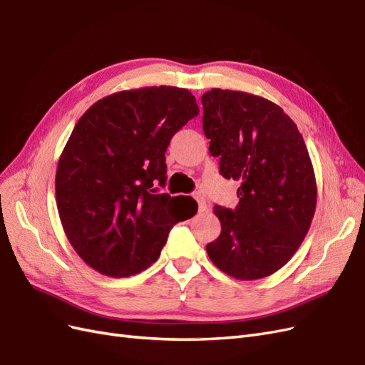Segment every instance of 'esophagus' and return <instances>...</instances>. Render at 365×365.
I'll return each instance as SVG.
<instances>
[{
	"label": "esophagus",
	"instance_id": "34e87169",
	"mask_svg": "<svg viewBox=\"0 0 365 365\" xmlns=\"http://www.w3.org/2000/svg\"><path fill=\"white\" fill-rule=\"evenodd\" d=\"M195 200L197 201V207H200V213H202V212H205L207 210V202H205V197H204V195L202 193H195Z\"/></svg>",
	"mask_w": 365,
	"mask_h": 365
}]
</instances>
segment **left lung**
<instances>
[{
    "label": "left lung",
    "instance_id": "1",
    "mask_svg": "<svg viewBox=\"0 0 365 365\" xmlns=\"http://www.w3.org/2000/svg\"><path fill=\"white\" fill-rule=\"evenodd\" d=\"M202 129L219 172L240 182L235 210L215 205L220 235L207 245L216 267L257 280L289 262L317 207V181L304 140L267 98L213 88L201 97Z\"/></svg>",
    "mask_w": 365,
    "mask_h": 365
}]
</instances>
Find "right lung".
<instances>
[{
    "mask_svg": "<svg viewBox=\"0 0 365 365\" xmlns=\"http://www.w3.org/2000/svg\"><path fill=\"white\" fill-rule=\"evenodd\" d=\"M200 114L185 88L146 86L96 102L77 121L56 170L61 222L81 259L128 277L160 257L170 228L190 219V196L155 193L172 137Z\"/></svg>",
    "mask_w": 365,
    "mask_h": 365,
    "instance_id": "obj_1",
    "label": "right lung"
}]
</instances>
